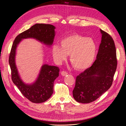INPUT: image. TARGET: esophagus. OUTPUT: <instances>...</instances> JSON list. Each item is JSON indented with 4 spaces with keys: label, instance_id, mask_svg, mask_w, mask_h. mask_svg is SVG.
Listing matches in <instances>:
<instances>
[{
    "label": "esophagus",
    "instance_id": "esophagus-1",
    "mask_svg": "<svg viewBox=\"0 0 126 126\" xmlns=\"http://www.w3.org/2000/svg\"><path fill=\"white\" fill-rule=\"evenodd\" d=\"M61 74L62 76H66L68 75V73H67V72L65 71H62L61 72Z\"/></svg>",
    "mask_w": 126,
    "mask_h": 126
}]
</instances>
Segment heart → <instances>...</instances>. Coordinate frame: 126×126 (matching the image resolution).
Returning <instances> with one entry per match:
<instances>
[{
  "mask_svg": "<svg viewBox=\"0 0 126 126\" xmlns=\"http://www.w3.org/2000/svg\"><path fill=\"white\" fill-rule=\"evenodd\" d=\"M61 46H52V54L55 61L60 63L70 55V60L78 70H84L93 63L96 54V44L91 38L78 34H72L64 38L60 41Z\"/></svg>",
  "mask_w": 126,
  "mask_h": 126,
  "instance_id": "heart-1",
  "label": "heart"
}]
</instances>
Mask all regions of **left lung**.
<instances>
[{"instance_id": "left-lung-1", "label": "left lung", "mask_w": 126, "mask_h": 126, "mask_svg": "<svg viewBox=\"0 0 126 126\" xmlns=\"http://www.w3.org/2000/svg\"><path fill=\"white\" fill-rule=\"evenodd\" d=\"M101 42L96 59L91 66L76 78L72 91L75 100L81 103L95 101L111 87L117 67L116 48L113 39L100 30Z\"/></svg>"}]
</instances>
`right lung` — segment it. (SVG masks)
I'll use <instances>...</instances> for the list:
<instances>
[{"label":"right lung","mask_w":126,"mask_h":126,"mask_svg":"<svg viewBox=\"0 0 126 126\" xmlns=\"http://www.w3.org/2000/svg\"><path fill=\"white\" fill-rule=\"evenodd\" d=\"M56 28L51 24L37 23L18 35L12 46L9 62L11 70L12 80L21 94L31 102L41 103L49 99L54 92V83L59 76V68L55 66L44 64L37 79L31 84L24 83L20 77L15 63L16 49L22 40L35 39L45 45L50 46L55 36Z\"/></svg>","instance_id":"1"}]
</instances>
